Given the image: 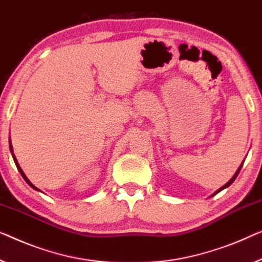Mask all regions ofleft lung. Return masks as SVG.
I'll list each match as a JSON object with an SVG mask.
<instances>
[{"label": "left lung", "mask_w": 262, "mask_h": 262, "mask_svg": "<svg viewBox=\"0 0 262 262\" xmlns=\"http://www.w3.org/2000/svg\"><path fill=\"white\" fill-rule=\"evenodd\" d=\"M245 162V161H244ZM244 162L243 163H241V165H240V167H239V168H237V170L235 171V174H234L233 175V178L231 179V180H229L227 183H226V185H224V186H222L221 187V188H219L217 190H216V192L215 193H213V195H212V196H214V195H216L219 192H221V190L222 189H225V188H227V187H229V186H231L232 185V183L234 182V180H235V179H236V177H237V175H239V173H240V170H241V167H243V165H244Z\"/></svg>", "instance_id": "obj_1"}]
</instances>
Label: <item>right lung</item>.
Returning <instances> with one entry per match:
<instances>
[{
  "label": "right lung",
  "instance_id": "add662e5",
  "mask_svg": "<svg viewBox=\"0 0 262 262\" xmlns=\"http://www.w3.org/2000/svg\"><path fill=\"white\" fill-rule=\"evenodd\" d=\"M10 140V139H9ZM9 148H10V153H11V155H13V159H14V162H15V165H16V167H17V169H18V171H19V173H21V175H22V178L23 179H25V181L27 182V183H28V185L31 187V188H33V189H35V190H37V192H41V190L40 189H38L37 188V187H35L34 185H33V183H31L30 181H29V179L28 178H27L26 177V174L25 173H23V170L21 169V167H19V165H18V162H17V160H16V158H15V155H14V153H13V146H11V141H9Z\"/></svg>",
  "mask_w": 262,
  "mask_h": 262
}]
</instances>
